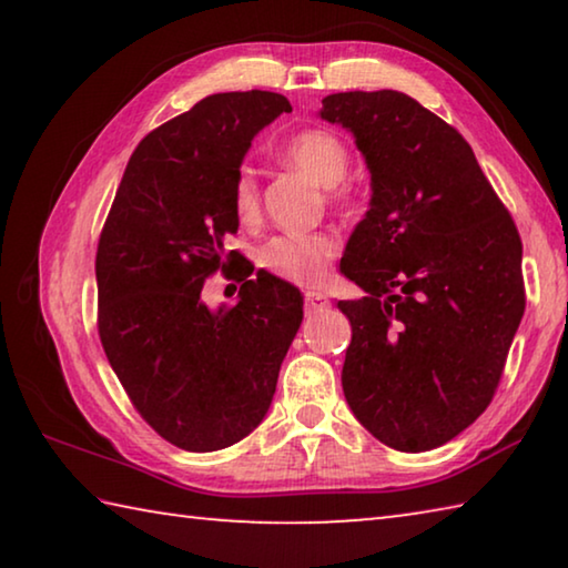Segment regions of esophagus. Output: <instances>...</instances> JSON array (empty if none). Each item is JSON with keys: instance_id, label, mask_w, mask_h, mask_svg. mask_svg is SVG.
<instances>
[{"instance_id": "1", "label": "esophagus", "mask_w": 568, "mask_h": 568, "mask_svg": "<svg viewBox=\"0 0 568 568\" xmlns=\"http://www.w3.org/2000/svg\"><path fill=\"white\" fill-rule=\"evenodd\" d=\"M303 303H305L307 313H318V311H325V307L331 305L328 297H325L323 293H315V291H305Z\"/></svg>"}]
</instances>
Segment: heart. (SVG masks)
I'll return each instance as SVG.
<instances>
[{
    "label": "heart",
    "mask_w": 568,
    "mask_h": 568,
    "mask_svg": "<svg viewBox=\"0 0 568 568\" xmlns=\"http://www.w3.org/2000/svg\"><path fill=\"white\" fill-rule=\"evenodd\" d=\"M285 160L303 170L318 185L328 187L335 203L345 197L341 180L351 165V152L345 142L331 130H303L293 134L283 148ZM233 210L240 223H253L261 213V187L253 168L243 165L233 180ZM338 235L321 230V233H287L267 240L261 250V265L265 271L285 277V281L313 285L321 283L328 273V263L338 255Z\"/></svg>",
    "instance_id": "b5f03b06"
}]
</instances>
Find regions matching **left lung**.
<instances>
[{"instance_id": "obj_1", "label": "left lung", "mask_w": 568, "mask_h": 568, "mask_svg": "<svg viewBox=\"0 0 568 568\" xmlns=\"http://www.w3.org/2000/svg\"><path fill=\"white\" fill-rule=\"evenodd\" d=\"M321 118L355 134L373 185L341 261L365 291L338 301L345 400L381 444L438 448L504 376L526 307L521 235L464 134L408 94H328Z\"/></svg>"}]
</instances>
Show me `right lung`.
Wrapping results in <instances>:
<instances>
[{"label":"right lung","instance_id":"1","mask_svg":"<svg viewBox=\"0 0 568 568\" xmlns=\"http://www.w3.org/2000/svg\"><path fill=\"white\" fill-rule=\"evenodd\" d=\"M291 102L220 92L152 130L132 152L98 243V331L134 410L172 446L210 454L243 440L271 408L303 321L291 283L239 263V303L199 293L240 261L233 180L250 140Z\"/></svg>","mask_w":568,"mask_h":568}]
</instances>
